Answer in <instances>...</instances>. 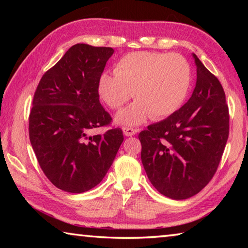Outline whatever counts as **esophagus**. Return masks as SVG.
Listing matches in <instances>:
<instances>
[{
	"instance_id": "esophagus-1",
	"label": "esophagus",
	"mask_w": 248,
	"mask_h": 248,
	"mask_svg": "<svg viewBox=\"0 0 248 248\" xmlns=\"http://www.w3.org/2000/svg\"><path fill=\"white\" fill-rule=\"evenodd\" d=\"M123 131H124V136L132 137V136H134V134L138 132V129H134V128H131V127H124L123 128Z\"/></svg>"
}]
</instances>
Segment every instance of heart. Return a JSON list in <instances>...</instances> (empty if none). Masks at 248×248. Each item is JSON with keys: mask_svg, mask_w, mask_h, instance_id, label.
Wrapping results in <instances>:
<instances>
[{"mask_svg": "<svg viewBox=\"0 0 248 248\" xmlns=\"http://www.w3.org/2000/svg\"><path fill=\"white\" fill-rule=\"evenodd\" d=\"M114 73L100 75L97 93L111 109L123 107L132 95L137 99L116 116L123 125L173 115L184 104L191 85L189 62L178 53H128L117 62Z\"/></svg>", "mask_w": 248, "mask_h": 248, "instance_id": "1", "label": "heart"}]
</instances>
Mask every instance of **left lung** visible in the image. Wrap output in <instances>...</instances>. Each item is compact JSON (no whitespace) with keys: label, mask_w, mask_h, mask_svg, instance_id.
<instances>
[{"label":"left lung","mask_w":248,"mask_h":248,"mask_svg":"<svg viewBox=\"0 0 248 248\" xmlns=\"http://www.w3.org/2000/svg\"><path fill=\"white\" fill-rule=\"evenodd\" d=\"M192 57L197 82L189 100L139 133L141 161L151 184L175 200L190 198L207 186L229 138L223 87L196 54Z\"/></svg>","instance_id":"obj_1"}]
</instances>
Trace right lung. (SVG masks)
<instances>
[{
	"label": "right lung",
	"mask_w": 248,
	"mask_h": 248,
	"mask_svg": "<svg viewBox=\"0 0 248 248\" xmlns=\"http://www.w3.org/2000/svg\"><path fill=\"white\" fill-rule=\"evenodd\" d=\"M114 49L77 44L46 72L33 95L29 140L47 178L59 189L81 194L102 182L124 141L99 103L97 83Z\"/></svg>",
	"instance_id": "obj_1"
}]
</instances>
